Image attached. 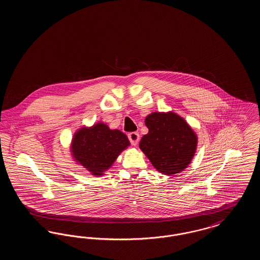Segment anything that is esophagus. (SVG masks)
Wrapping results in <instances>:
<instances>
[{"label":"esophagus","instance_id":"esophagus-1","mask_svg":"<svg viewBox=\"0 0 260 260\" xmlns=\"http://www.w3.org/2000/svg\"><path fill=\"white\" fill-rule=\"evenodd\" d=\"M128 139H129L131 143H132L134 146H136V145L138 144V141H139V134L136 133V132L129 133V134H128Z\"/></svg>","mask_w":260,"mask_h":260}]
</instances>
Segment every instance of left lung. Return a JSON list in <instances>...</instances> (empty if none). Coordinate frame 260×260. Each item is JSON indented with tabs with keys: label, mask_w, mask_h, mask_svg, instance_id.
Instances as JSON below:
<instances>
[{
	"label": "left lung",
	"mask_w": 260,
	"mask_h": 260,
	"mask_svg": "<svg viewBox=\"0 0 260 260\" xmlns=\"http://www.w3.org/2000/svg\"><path fill=\"white\" fill-rule=\"evenodd\" d=\"M147 135L139 148L160 173L172 175L184 171L197 149L198 137L185 120L173 112H154L145 119Z\"/></svg>",
	"instance_id": "obj_1"
}]
</instances>
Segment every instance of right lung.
Wrapping results in <instances>:
<instances>
[{
    "label": "right lung",
    "mask_w": 260,
    "mask_h": 260,
    "mask_svg": "<svg viewBox=\"0 0 260 260\" xmlns=\"http://www.w3.org/2000/svg\"><path fill=\"white\" fill-rule=\"evenodd\" d=\"M131 145L127 136L104 123L83 126L73 136L70 151L75 161L94 176L107 172L119 155Z\"/></svg>",
    "instance_id": "1"
}]
</instances>
